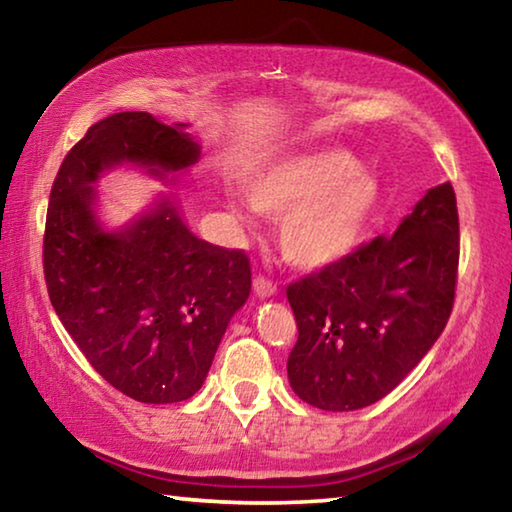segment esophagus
Here are the masks:
<instances>
[{
	"instance_id": "1",
	"label": "esophagus",
	"mask_w": 512,
	"mask_h": 512,
	"mask_svg": "<svg viewBox=\"0 0 512 512\" xmlns=\"http://www.w3.org/2000/svg\"><path fill=\"white\" fill-rule=\"evenodd\" d=\"M253 284H255V293L259 298H271L277 293V284L273 280H268V277H264V275H257Z\"/></svg>"
}]
</instances>
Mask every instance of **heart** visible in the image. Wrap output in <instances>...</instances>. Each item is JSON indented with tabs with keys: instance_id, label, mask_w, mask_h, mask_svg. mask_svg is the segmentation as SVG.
Returning a JSON list of instances; mask_svg holds the SVG:
<instances>
[{
	"instance_id": "heart-1",
	"label": "heart",
	"mask_w": 512,
	"mask_h": 512,
	"mask_svg": "<svg viewBox=\"0 0 512 512\" xmlns=\"http://www.w3.org/2000/svg\"><path fill=\"white\" fill-rule=\"evenodd\" d=\"M246 194L257 212L280 219L282 253L300 268L352 255L384 201L379 178L343 149L282 155L248 178Z\"/></svg>"
}]
</instances>
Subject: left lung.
<instances>
[{"mask_svg":"<svg viewBox=\"0 0 512 512\" xmlns=\"http://www.w3.org/2000/svg\"><path fill=\"white\" fill-rule=\"evenodd\" d=\"M458 275L454 187L429 189L393 237L291 282L298 341L287 361L300 400L354 411L386 397L438 341Z\"/></svg>","mask_w":512,"mask_h":512,"instance_id":"obj_1","label":"left lung"}]
</instances>
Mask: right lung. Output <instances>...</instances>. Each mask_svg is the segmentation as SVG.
I'll return each mask as SVG.
<instances>
[{
    "instance_id": "right-lung-1",
    "label": "right lung",
    "mask_w": 512,
    "mask_h": 512,
    "mask_svg": "<svg viewBox=\"0 0 512 512\" xmlns=\"http://www.w3.org/2000/svg\"><path fill=\"white\" fill-rule=\"evenodd\" d=\"M198 155L185 124L117 112L72 146L49 196L42 266L51 305L90 366L144 404L183 402L203 386L225 327L250 296V259L192 235L169 198L106 232L92 185L121 162L167 178Z\"/></svg>"
}]
</instances>
